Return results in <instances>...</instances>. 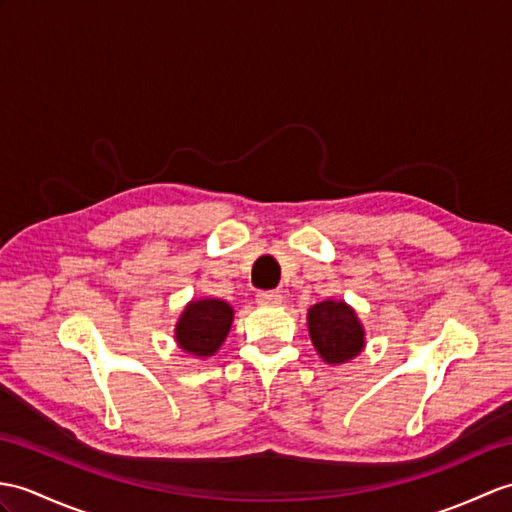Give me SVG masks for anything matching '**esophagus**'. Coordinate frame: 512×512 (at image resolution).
Returning a JSON list of instances; mask_svg holds the SVG:
<instances>
[{"label":"esophagus","mask_w":512,"mask_h":512,"mask_svg":"<svg viewBox=\"0 0 512 512\" xmlns=\"http://www.w3.org/2000/svg\"><path fill=\"white\" fill-rule=\"evenodd\" d=\"M283 296L279 292H257V303L259 305H279Z\"/></svg>","instance_id":"34e87169"}]
</instances>
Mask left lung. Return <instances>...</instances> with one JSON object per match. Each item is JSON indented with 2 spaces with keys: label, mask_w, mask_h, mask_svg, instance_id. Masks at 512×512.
Masks as SVG:
<instances>
[{
  "label": "left lung",
  "mask_w": 512,
  "mask_h": 512,
  "mask_svg": "<svg viewBox=\"0 0 512 512\" xmlns=\"http://www.w3.org/2000/svg\"><path fill=\"white\" fill-rule=\"evenodd\" d=\"M307 331L316 353L331 366L347 364L366 347V331L349 303L327 299L307 310Z\"/></svg>",
  "instance_id": "left-lung-1"
}]
</instances>
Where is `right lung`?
I'll return each mask as SVG.
<instances>
[{"mask_svg":"<svg viewBox=\"0 0 512 512\" xmlns=\"http://www.w3.org/2000/svg\"><path fill=\"white\" fill-rule=\"evenodd\" d=\"M233 307L213 296L192 299L178 316L174 325L176 347L198 360L216 355L227 340L233 325Z\"/></svg>","mask_w":512,"mask_h":512,"instance_id":"add662e5","label":"right lung"}]
</instances>
